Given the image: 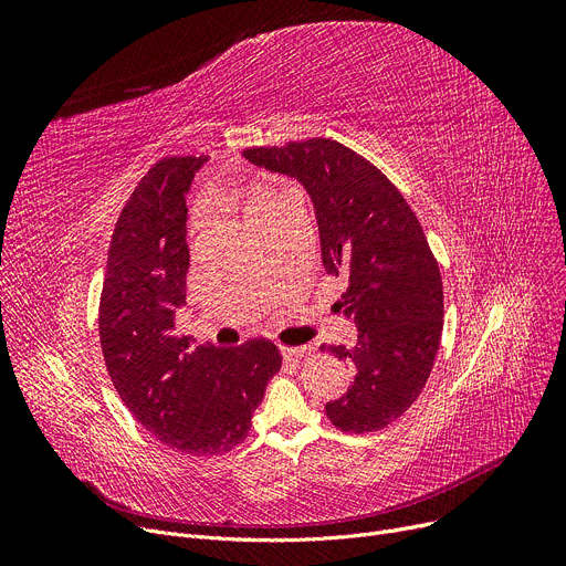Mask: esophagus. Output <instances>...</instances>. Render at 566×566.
Listing matches in <instances>:
<instances>
[{
	"mask_svg": "<svg viewBox=\"0 0 566 566\" xmlns=\"http://www.w3.org/2000/svg\"><path fill=\"white\" fill-rule=\"evenodd\" d=\"M280 353L284 355V358H289V360H301V358H305V355L310 353V348L307 346H282Z\"/></svg>",
	"mask_w": 566,
	"mask_h": 566,
	"instance_id": "34e87169",
	"label": "esophagus"
}]
</instances>
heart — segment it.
<instances>
[{
  "instance_id": "b5f03b06",
  "label": "heart",
  "mask_w": 566,
  "mask_h": 566,
  "mask_svg": "<svg viewBox=\"0 0 566 566\" xmlns=\"http://www.w3.org/2000/svg\"><path fill=\"white\" fill-rule=\"evenodd\" d=\"M282 197L268 188H248L245 192H241V201H243V211L248 216V220L254 224L259 218H263L271 208L280 201Z\"/></svg>"
}]
</instances>
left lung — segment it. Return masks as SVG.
Listing matches in <instances>:
<instances>
[{
  "label": "left lung",
  "instance_id": "left-lung-1",
  "mask_svg": "<svg viewBox=\"0 0 566 566\" xmlns=\"http://www.w3.org/2000/svg\"><path fill=\"white\" fill-rule=\"evenodd\" d=\"M243 158L307 190L325 273L348 282L337 305L358 342L331 350L350 360L353 385L325 412L350 433L388 427L420 397L442 333V280L418 218L388 178L335 139L245 148Z\"/></svg>",
  "mask_w": 566,
  "mask_h": 566
}]
</instances>
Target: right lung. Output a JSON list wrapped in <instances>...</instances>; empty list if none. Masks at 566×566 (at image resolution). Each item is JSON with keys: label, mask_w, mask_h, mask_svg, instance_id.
I'll return each instance as SVG.
<instances>
[{"label": "right lung", "mask_w": 566, "mask_h": 566, "mask_svg": "<svg viewBox=\"0 0 566 566\" xmlns=\"http://www.w3.org/2000/svg\"><path fill=\"white\" fill-rule=\"evenodd\" d=\"M208 156L156 163L112 233L101 295V346L114 388L135 420L192 457L233 450L282 365L273 342L192 348L176 333L190 268L188 203Z\"/></svg>", "instance_id": "obj_1"}]
</instances>
